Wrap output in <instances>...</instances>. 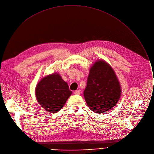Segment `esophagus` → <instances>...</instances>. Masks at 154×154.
<instances>
[{
  "instance_id": "esophagus-1",
  "label": "esophagus",
  "mask_w": 154,
  "mask_h": 154,
  "mask_svg": "<svg viewBox=\"0 0 154 154\" xmlns=\"http://www.w3.org/2000/svg\"><path fill=\"white\" fill-rule=\"evenodd\" d=\"M74 94H77V95H79V94H80V91L79 90H76V91H74Z\"/></svg>"
}]
</instances>
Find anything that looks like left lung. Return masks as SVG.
<instances>
[{"label": "left lung", "instance_id": "obj_1", "mask_svg": "<svg viewBox=\"0 0 154 154\" xmlns=\"http://www.w3.org/2000/svg\"><path fill=\"white\" fill-rule=\"evenodd\" d=\"M121 87L113 69L103 60L95 62L90 69L83 92L88 107L102 114L114 107L121 96Z\"/></svg>", "mask_w": 154, "mask_h": 154}]
</instances>
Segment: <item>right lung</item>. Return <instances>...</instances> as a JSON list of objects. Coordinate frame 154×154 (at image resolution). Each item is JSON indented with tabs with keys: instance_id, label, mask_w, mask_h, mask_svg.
<instances>
[{
	"instance_id": "right-lung-1",
	"label": "right lung",
	"mask_w": 154,
	"mask_h": 154,
	"mask_svg": "<svg viewBox=\"0 0 154 154\" xmlns=\"http://www.w3.org/2000/svg\"><path fill=\"white\" fill-rule=\"evenodd\" d=\"M71 94L67 83L58 73L44 77L35 88L37 101L45 110L51 114L57 113L62 109Z\"/></svg>"
}]
</instances>
